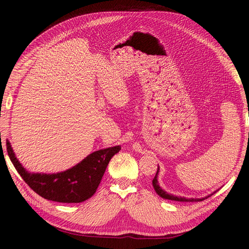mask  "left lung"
I'll return each mask as SVG.
<instances>
[{
    "instance_id": "8db88e82",
    "label": "left lung",
    "mask_w": 249,
    "mask_h": 249,
    "mask_svg": "<svg viewBox=\"0 0 249 249\" xmlns=\"http://www.w3.org/2000/svg\"><path fill=\"white\" fill-rule=\"evenodd\" d=\"M157 173H158V170H157V172L155 174L154 178H153L152 184H153V187H154L157 195L160 196L161 198L168 199V200H173V201H179V202H195V201H202V200L205 199V198H202V199H194V198L186 199V198H184V197H177V196H173V195L168 194L167 192H165V190L161 189V187L160 186V184H158V182H157Z\"/></svg>"
}]
</instances>
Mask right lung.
<instances>
[{
	"label": "right lung",
	"mask_w": 249,
	"mask_h": 249,
	"mask_svg": "<svg viewBox=\"0 0 249 249\" xmlns=\"http://www.w3.org/2000/svg\"><path fill=\"white\" fill-rule=\"evenodd\" d=\"M8 156L23 181L47 200L62 203H79L91 198L102 181L108 163L121 146L99 150L71 169L55 174L29 173L16 158L9 142H6Z\"/></svg>",
	"instance_id": "1"
}]
</instances>
